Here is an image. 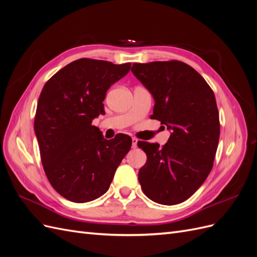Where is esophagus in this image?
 I'll list each match as a JSON object with an SVG mask.
<instances>
[{
  "instance_id": "esophagus-1",
  "label": "esophagus",
  "mask_w": 257,
  "mask_h": 257,
  "mask_svg": "<svg viewBox=\"0 0 257 257\" xmlns=\"http://www.w3.org/2000/svg\"><path fill=\"white\" fill-rule=\"evenodd\" d=\"M137 143H138L137 138H135V137L132 138V148H133V149H135V148H137Z\"/></svg>"
}]
</instances>
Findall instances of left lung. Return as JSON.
<instances>
[{
    "label": "left lung",
    "instance_id": "8db88e82",
    "mask_svg": "<svg viewBox=\"0 0 257 257\" xmlns=\"http://www.w3.org/2000/svg\"><path fill=\"white\" fill-rule=\"evenodd\" d=\"M132 72L155 100L152 119L169 130L168 142H138L147 162L138 180L145 195L161 205L190 198L213 166L220 138L219 110L212 89L181 61L134 63Z\"/></svg>",
    "mask_w": 257,
    "mask_h": 257
}]
</instances>
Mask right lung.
Here are the masks:
<instances>
[{
	"instance_id": "obj_1",
	"label": "right lung",
	"mask_w": 257,
	"mask_h": 257,
	"mask_svg": "<svg viewBox=\"0 0 257 257\" xmlns=\"http://www.w3.org/2000/svg\"><path fill=\"white\" fill-rule=\"evenodd\" d=\"M131 63L82 58L61 68L45 83L37 102L34 131L48 181L61 196L88 203L109 189L132 138L107 141L92 120L105 113L110 85L125 76Z\"/></svg>"
}]
</instances>
